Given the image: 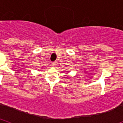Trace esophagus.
Masks as SVG:
<instances>
[{"label": "esophagus", "mask_w": 123, "mask_h": 123, "mask_svg": "<svg viewBox=\"0 0 123 123\" xmlns=\"http://www.w3.org/2000/svg\"><path fill=\"white\" fill-rule=\"evenodd\" d=\"M56 65V62H55L52 63V66H53V67H55Z\"/></svg>", "instance_id": "1"}]
</instances>
